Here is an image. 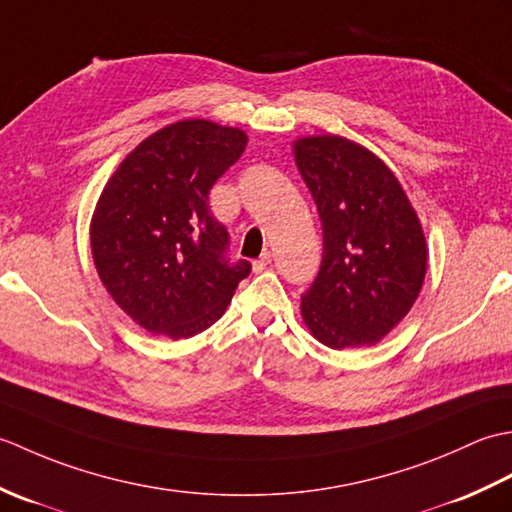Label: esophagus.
<instances>
[{
  "mask_svg": "<svg viewBox=\"0 0 512 512\" xmlns=\"http://www.w3.org/2000/svg\"><path fill=\"white\" fill-rule=\"evenodd\" d=\"M270 257H273V255H270V250H264V253L259 255V259H255V262H253L255 273H262V270L270 264Z\"/></svg>",
  "mask_w": 512,
  "mask_h": 512,
  "instance_id": "esophagus-1",
  "label": "esophagus"
}]
</instances>
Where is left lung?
<instances>
[{"mask_svg": "<svg viewBox=\"0 0 512 512\" xmlns=\"http://www.w3.org/2000/svg\"><path fill=\"white\" fill-rule=\"evenodd\" d=\"M317 204L323 257L301 295L303 321L332 350L374 345L405 317L427 273L416 211L383 160L341 136L295 143Z\"/></svg>", "mask_w": 512, "mask_h": 512, "instance_id": "8db88e82", "label": "left lung"}]
</instances>
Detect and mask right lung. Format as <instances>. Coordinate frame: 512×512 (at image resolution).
I'll return each mask as SVG.
<instances>
[{
	"label": "right lung",
	"instance_id": "add662e5",
	"mask_svg": "<svg viewBox=\"0 0 512 512\" xmlns=\"http://www.w3.org/2000/svg\"><path fill=\"white\" fill-rule=\"evenodd\" d=\"M248 138L211 121L173 123L143 140L101 193L92 255L112 299L151 334L189 339L222 317L250 273L228 257L226 226L213 217V184Z\"/></svg>",
	"mask_w": 512,
	"mask_h": 512
}]
</instances>
